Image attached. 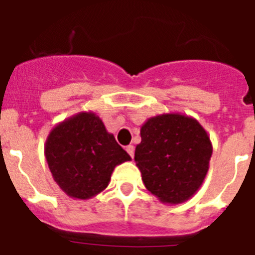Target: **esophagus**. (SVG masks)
<instances>
[{"label":"esophagus","mask_w":255,"mask_h":255,"mask_svg":"<svg viewBox=\"0 0 255 255\" xmlns=\"http://www.w3.org/2000/svg\"><path fill=\"white\" fill-rule=\"evenodd\" d=\"M134 150H135V148H134V145H128V147H126V152L129 153V155L130 157H134Z\"/></svg>","instance_id":"1"}]
</instances>
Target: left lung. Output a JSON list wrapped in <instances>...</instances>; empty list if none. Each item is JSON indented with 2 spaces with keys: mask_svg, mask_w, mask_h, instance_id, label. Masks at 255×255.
<instances>
[{
  "mask_svg": "<svg viewBox=\"0 0 255 255\" xmlns=\"http://www.w3.org/2000/svg\"><path fill=\"white\" fill-rule=\"evenodd\" d=\"M135 162L148 190L164 204H180L200 189L211 161L212 141L194 117L171 112L140 128Z\"/></svg>",
  "mask_w": 255,
  "mask_h": 255,
  "instance_id": "left-lung-1",
  "label": "left lung"
}]
</instances>
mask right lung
<instances>
[{"label": "right lung", "mask_w": 255, "mask_h": 255, "mask_svg": "<svg viewBox=\"0 0 255 255\" xmlns=\"http://www.w3.org/2000/svg\"><path fill=\"white\" fill-rule=\"evenodd\" d=\"M44 155L52 177L74 199L96 197L110 184L115 167L131 161L100 116L82 111L49 131Z\"/></svg>", "instance_id": "right-lung-1"}]
</instances>
